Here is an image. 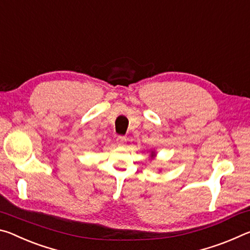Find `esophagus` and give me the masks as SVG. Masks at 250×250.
<instances>
[{
  "label": "esophagus",
  "instance_id": "esophagus-1",
  "mask_svg": "<svg viewBox=\"0 0 250 250\" xmlns=\"http://www.w3.org/2000/svg\"><path fill=\"white\" fill-rule=\"evenodd\" d=\"M125 142H126V137H124V136H118L116 138L117 145H120V146H124L125 145Z\"/></svg>",
  "mask_w": 250,
  "mask_h": 250
}]
</instances>
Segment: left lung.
<instances>
[{
	"instance_id": "obj_1",
	"label": "left lung",
	"mask_w": 250,
	"mask_h": 250,
	"mask_svg": "<svg viewBox=\"0 0 250 250\" xmlns=\"http://www.w3.org/2000/svg\"><path fill=\"white\" fill-rule=\"evenodd\" d=\"M150 156L154 157V156H155V152H152V153H150Z\"/></svg>"
}]
</instances>
